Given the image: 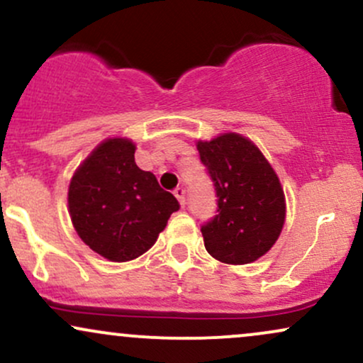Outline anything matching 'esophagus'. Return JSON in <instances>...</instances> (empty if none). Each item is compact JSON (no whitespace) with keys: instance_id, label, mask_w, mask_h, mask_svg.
I'll list each match as a JSON object with an SVG mask.
<instances>
[{"instance_id":"1","label":"esophagus","mask_w":363,"mask_h":363,"mask_svg":"<svg viewBox=\"0 0 363 363\" xmlns=\"http://www.w3.org/2000/svg\"><path fill=\"white\" fill-rule=\"evenodd\" d=\"M174 194H176L177 201L181 203V206H184V203H186V189H184V187H176V189H174Z\"/></svg>"}]
</instances>
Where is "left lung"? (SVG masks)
<instances>
[{"label": "left lung", "mask_w": 363, "mask_h": 363, "mask_svg": "<svg viewBox=\"0 0 363 363\" xmlns=\"http://www.w3.org/2000/svg\"><path fill=\"white\" fill-rule=\"evenodd\" d=\"M196 147L218 198V215L201 227L206 251L225 264L259 259L285 223V194L277 172L261 150L239 133L199 140Z\"/></svg>", "instance_id": "obj_1"}]
</instances>
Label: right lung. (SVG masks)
<instances>
[{"instance_id":"obj_1","label":"right lung","mask_w":363,"mask_h":363,"mask_svg":"<svg viewBox=\"0 0 363 363\" xmlns=\"http://www.w3.org/2000/svg\"><path fill=\"white\" fill-rule=\"evenodd\" d=\"M136 145L107 138L74 170L68 211L77 234L106 259H136L157 242L177 199L135 162Z\"/></svg>"}]
</instances>
